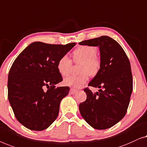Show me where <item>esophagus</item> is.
Wrapping results in <instances>:
<instances>
[{"instance_id": "34e87169", "label": "esophagus", "mask_w": 147, "mask_h": 147, "mask_svg": "<svg viewBox=\"0 0 147 147\" xmlns=\"http://www.w3.org/2000/svg\"><path fill=\"white\" fill-rule=\"evenodd\" d=\"M77 91H78L77 90L74 89V88H71V90H70V94H75Z\"/></svg>"}]
</instances>
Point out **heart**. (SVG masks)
I'll list each match as a JSON object with an SVG mask.
<instances>
[{
	"label": "heart",
	"instance_id": "b5f03b06",
	"mask_svg": "<svg viewBox=\"0 0 147 147\" xmlns=\"http://www.w3.org/2000/svg\"><path fill=\"white\" fill-rule=\"evenodd\" d=\"M96 49L91 46H82L74 51V59L76 63H81L77 76H69L65 78V85L74 88H81L88 82L89 74L94 76L98 73L100 67V60L95 55ZM72 61L67 55H63L57 63V70L62 76H67L71 71Z\"/></svg>",
	"mask_w": 147,
	"mask_h": 147
}]
</instances>
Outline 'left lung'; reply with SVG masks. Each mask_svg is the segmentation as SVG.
I'll use <instances>...</instances> for the list:
<instances>
[{
  "label": "left lung",
  "mask_w": 147,
  "mask_h": 147,
  "mask_svg": "<svg viewBox=\"0 0 147 147\" xmlns=\"http://www.w3.org/2000/svg\"><path fill=\"white\" fill-rule=\"evenodd\" d=\"M78 44L98 47L100 57V69L88 83L100 89L92 93L84 88L87 96L78 107L80 115L94 129H109L123 119L129 107L133 91L130 61L121 45L108 36Z\"/></svg>",
  "instance_id": "obj_1"
}]
</instances>
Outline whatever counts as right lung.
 I'll use <instances>...</instances> for the list:
<instances>
[{"instance_id": "1", "label": "right lung", "mask_w": 147, "mask_h": 147, "mask_svg": "<svg viewBox=\"0 0 147 147\" xmlns=\"http://www.w3.org/2000/svg\"><path fill=\"white\" fill-rule=\"evenodd\" d=\"M75 45L34 42L14 61L8 76V98L16 119L27 129L42 131L57 118L61 101L70 90L56 87L63 80L57 63Z\"/></svg>"}]
</instances>
